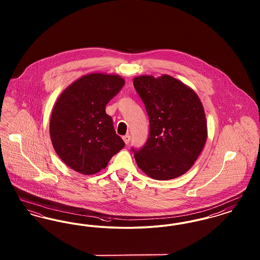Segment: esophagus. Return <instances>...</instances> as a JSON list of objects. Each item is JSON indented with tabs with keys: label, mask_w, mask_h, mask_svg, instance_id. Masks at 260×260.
Masks as SVG:
<instances>
[{
	"label": "esophagus",
	"mask_w": 260,
	"mask_h": 260,
	"mask_svg": "<svg viewBox=\"0 0 260 260\" xmlns=\"http://www.w3.org/2000/svg\"><path fill=\"white\" fill-rule=\"evenodd\" d=\"M123 139H124V143L127 145L129 143V141H131V136L126 135V136H123Z\"/></svg>",
	"instance_id": "obj_1"
}]
</instances>
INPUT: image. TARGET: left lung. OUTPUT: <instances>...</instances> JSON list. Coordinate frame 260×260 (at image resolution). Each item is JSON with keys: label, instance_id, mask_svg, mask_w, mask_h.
Listing matches in <instances>:
<instances>
[{"label": "left lung", "instance_id": "obj_1", "mask_svg": "<svg viewBox=\"0 0 260 260\" xmlns=\"http://www.w3.org/2000/svg\"><path fill=\"white\" fill-rule=\"evenodd\" d=\"M134 86L148 114L146 143L132 148L138 168L157 180H169L189 171L204 148L207 121L196 92L169 75L139 76Z\"/></svg>", "mask_w": 260, "mask_h": 260}]
</instances>
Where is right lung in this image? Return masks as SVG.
I'll return each mask as SVG.
<instances>
[{
  "mask_svg": "<svg viewBox=\"0 0 260 260\" xmlns=\"http://www.w3.org/2000/svg\"><path fill=\"white\" fill-rule=\"evenodd\" d=\"M118 75H86L63 90L54 104L50 123L53 148L69 168L94 174L106 168L124 147L116 135L107 103L124 87Z\"/></svg>",
  "mask_w": 260,
  "mask_h": 260,
  "instance_id": "add662e5",
  "label": "right lung"
}]
</instances>
